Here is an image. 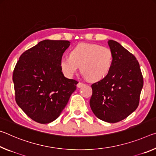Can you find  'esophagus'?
<instances>
[{
  "label": "esophagus",
  "instance_id": "34e87169",
  "mask_svg": "<svg viewBox=\"0 0 156 156\" xmlns=\"http://www.w3.org/2000/svg\"><path fill=\"white\" fill-rule=\"evenodd\" d=\"M77 87L78 88H81V87H83V86H85V84H84L83 83H82V82H79L78 83H77Z\"/></svg>",
  "mask_w": 156,
  "mask_h": 156
}]
</instances>
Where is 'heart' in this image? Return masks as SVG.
I'll return each mask as SVG.
<instances>
[{"instance_id":"b5f03b06","label":"heart","mask_w":156,"mask_h":156,"mask_svg":"<svg viewBox=\"0 0 156 156\" xmlns=\"http://www.w3.org/2000/svg\"><path fill=\"white\" fill-rule=\"evenodd\" d=\"M111 49L92 43H80L73 48L70 57L60 60V68L66 76L72 77L80 68L83 76L91 81H99L108 75L113 66Z\"/></svg>"}]
</instances>
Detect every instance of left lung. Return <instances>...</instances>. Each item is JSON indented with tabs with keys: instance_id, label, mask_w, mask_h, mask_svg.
I'll use <instances>...</instances> for the list:
<instances>
[{
	"instance_id": "obj_1",
	"label": "left lung",
	"mask_w": 156,
	"mask_h": 156,
	"mask_svg": "<svg viewBox=\"0 0 156 156\" xmlns=\"http://www.w3.org/2000/svg\"><path fill=\"white\" fill-rule=\"evenodd\" d=\"M108 44L113 66L108 75L92 84L90 106L99 119L115 123L136 111L144 81L135 56L115 41L109 40Z\"/></svg>"
}]
</instances>
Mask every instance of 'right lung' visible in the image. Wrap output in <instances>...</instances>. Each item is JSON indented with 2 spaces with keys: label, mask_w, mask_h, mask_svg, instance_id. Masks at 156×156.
<instances>
[{
  "label": "right lung",
  "mask_w": 156,
  "mask_h": 156,
  "mask_svg": "<svg viewBox=\"0 0 156 156\" xmlns=\"http://www.w3.org/2000/svg\"><path fill=\"white\" fill-rule=\"evenodd\" d=\"M68 41L43 40L20 55L13 80L16 104L33 120H55L68 104L78 82L66 78L60 60Z\"/></svg>",
  "instance_id": "right-lung-1"
}]
</instances>
